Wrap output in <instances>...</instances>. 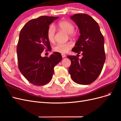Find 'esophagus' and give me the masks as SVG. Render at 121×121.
Listing matches in <instances>:
<instances>
[{
    "mask_svg": "<svg viewBox=\"0 0 121 121\" xmlns=\"http://www.w3.org/2000/svg\"><path fill=\"white\" fill-rule=\"evenodd\" d=\"M61 56H62V57H63V58H64V57H65V56H66V55H65V54L62 53V54H61Z\"/></svg>",
    "mask_w": 121,
    "mask_h": 121,
    "instance_id": "34e87169",
    "label": "esophagus"
}]
</instances>
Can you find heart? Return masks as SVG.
<instances>
[{"label": "heart", "mask_w": 121, "mask_h": 121, "mask_svg": "<svg viewBox=\"0 0 121 121\" xmlns=\"http://www.w3.org/2000/svg\"><path fill=\"white\" fill-rule=\"evenodd\" d=\"M58 27L61 30L66 32L69 34L71 37H74L76 33L74 32L75 26L70 22L66 20L61 21L57 24ZM55 35H56V29L52 25L49 27L47 32V37L49 41L53 43L55 41ZM73 47V44L70 42L67 43H57L55 45L53 50L55 52H59L60 53H65L68 52Z\"/></svg>", "instance_id": "heart-1"}]
</instances>
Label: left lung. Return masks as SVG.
Wrapping results in <instances>:
<instances>
[{
	"mask_svg": "<svg viewBox=\"0 0 121 121\" xmlns=\"http://www.w3.org/2000/svg\"><path fill=\"white\" fill-rule=\"evenodd\" d=\"M71 19L78 26L80 33L72 50L82 53L83 57L79 59L76 56H68L71 61L69 72L76 83L88 85L96 80L103 68L105 60L104 39L98 23L88 14H75Z\"/></svg>",
	"mask_w": 121,
	"mask_h": 121,
	"instance_id": "1",
	"label": "left lung"
}]
</instances>
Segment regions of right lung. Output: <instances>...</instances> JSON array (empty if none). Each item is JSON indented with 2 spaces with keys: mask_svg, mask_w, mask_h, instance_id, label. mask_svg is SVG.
Returning <instances> with one entry per match:
<instances>
[{
  "mask_svg": "<svg viewBox=\"0 0 121 121\" xmlns=\"http://www.w3.org/2000/svg\"><path fill=\"white\" fill-rule=\"evenodd\" d=\"M58 17L43 16L29 21L21 29L17 45L18 67L24 77L35 85L48 83L54 73L53 69L62 60L59 52L49 57H41L43 50H51L47 32L49 25Z\"/></svg>",
  "mask_w": 121,
  "mask_h": 121,
  "instance_id": "1",
  "label": "right lung"
}]
</instances>
